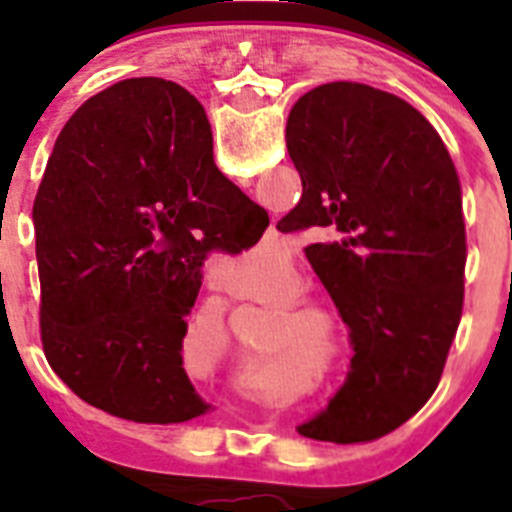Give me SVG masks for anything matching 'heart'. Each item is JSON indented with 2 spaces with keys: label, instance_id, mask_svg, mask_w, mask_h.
<instances>
[{
  "label": "heart",
  "instance_id": "heart-1",
  "mask_svg": "<svg viewBox=\"0 0 512 512\" xmlns=\"http://www.w3.org/2000/svg\"><path fill=\"white\" fill-rule=\"evenodd\" d=\"M284 338H287V333H284V330H282V333H279V336H277V341H284Z\"/></svg>",
  "mask_w": 512,
  "mask_h": 512
}]
</instances>
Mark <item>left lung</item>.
Masks as SVG:
<instances>
[{"label": "left lung", "mask_w": 512, "mask_h": 512, "mask_svg": "<svg viewBox=\"0 0 512 512\" xmlns=\"http://www.w3.org/2000/svg\"><path fill=\"white\" fill-rule=\"evenodd\" d=\"M287 151L302 200L277 225L351 328V374L302 436L366 443L413 418L441 382L464 307L467 230L449 151L413 104L356 81L295 102Z\"/></svg>", "instance_id": "left-lung-1"}]
</instances>
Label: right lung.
<instances>
[{"instance_id":"1","label":"right lung","mask_w":512,"mask_h":512,"mask_svg":"<svg viewBox=\"0 0 512 512\" xmlns=\"http://www.w3.org/2000/svg\"><path fill=\"white\" fill-rule=\"evenodd\" d=\"M33 223L53 372L133 423L205 413L182 366L184 318L207 256L253 246L269 215L215 169L202 104L153 76L94 94L58 135Z\"/></svg>"}]
</instances>
